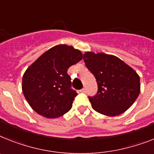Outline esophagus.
Returning a JSON list of instances; mask_svg holds the SVG:
<instances>
[{"mask_svg": "<svg viewBox=\"0 0 154 154\" xmlns=\"http://www.w3.org/2000/svg\"><path fill=\"white\" fill-rule=\"evenodd\" d=\"M80 91H81V92H82V93H86V88H85V87H84V88H82Z\"/></svg>", "mask_w": 154, "mask_h": 154, "instance_id": "1", "label": "esophagus"}]
</instances>
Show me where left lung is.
I'll use <instances>...</instances> for the list:
<instances>
[{"instance_id":"1","label":"left lung","mask_w":154,"mask_h":154,"mask_svg":"<svg viewBox=\"0 0 154 154\" xmlns=\"http://www.w3.org/2000/svg\"><path fill=\"white\" fill-rule=\"evenodd\" d=\"M83 60L97 83V94L88 96L93 109L109 116L128 110L140 93V78L134 70L120 58L102 53L86 52Z\"/></svg>"}]
</instances>
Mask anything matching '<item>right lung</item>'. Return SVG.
Instances as JSON below:
<instances>
[{"instance_id":"add662e5","label":"right lung","mask_w":154,"mask_h":154,"mask_svg":"<svg viewBox=\"0 0 154 154\" xmlns=\"http://www.w3.org/2000/svg\"><path fill=\"white\" fill-rule=\"evenodd\" d=\"M82 59V53L72 46L56 45L26 69L23 76L22 90L34 111L53 119L72 109L78 94L72 89L68 69Z\"/></svg>"}]
</instances>
